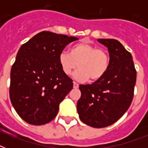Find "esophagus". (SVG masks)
<instances>
[{"label":"esophagus","mask_w":148,"mask_h":148,"mask_svg":"<svg viewBox=\"0 0 148 148\" xmlns=\"http://www.w3.org/2000/svg\"><path fill=\"white\" fill-rule=\"evenodd\" d=\"M79 85H78V84H77L75 83V82H74V86H73V88H74V89H77V88H78Z\"/></svg>","instance_id":"34e87169"}]
</instances>
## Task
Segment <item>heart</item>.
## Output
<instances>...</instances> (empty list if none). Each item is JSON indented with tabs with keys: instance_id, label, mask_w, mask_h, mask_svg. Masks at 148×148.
Here are the masks:
<instances>
[{
	"instance_id": "1",
	"label": "heart",
	"mask_w": 148,
	"mask_h": 148,
	"mask_svg": "<svg viewBox=\"0 0 148 148\" xmlns=\"http://www.w3.org/2000/svg\"><path fill=\"white\" fill-rule=\"evenodd\" d=\"M58 62L63 73L70 75L76 69L74 74L77 81H85L101 79L108 71L110 57L108 51L88 43L81 42L74 45L70 53L62 51L58 56Z\"/></svg>"
}]
</instances>
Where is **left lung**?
<instances>
[{"label": "left lung", "instance_id": "1", "mask_svg": "<svg viewBox=\"0 0 148 148\" xmlns=\"http://www.w3.org/2000/svg\"><path fill=\"white\" fill-rule=\"evenodd\" d=\"M108 47L110 64L108 71L92 84H81V98L77 103L79 117L93 127L114 124L124 114L134 97L137 72L133 58L114 39H98Z\"/></svg>", "mask_w": 148, "mask_h": 148}]
</instances>
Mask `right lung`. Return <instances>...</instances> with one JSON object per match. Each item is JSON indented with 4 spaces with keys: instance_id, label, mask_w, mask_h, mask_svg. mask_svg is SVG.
I'll return each instance as SVG.
<instances>
[{
    "instance_id": "1",
    "label": "right lung",
    "mask_w": 148,
    "mask_h": 148,
    "mask_svg": "<svg viewBox=\"0 0 148 148\" xmlns=\"http://www.w3.org/2000/svg\"><path fill=\"white\" fill-rule=\"evenodd\" d=\"M77 38L41 31L22 45L10 71V99L24 121L42 125L57 116L73 82L63 73L58 56Z\"/></svg>"
}]
</instances>
